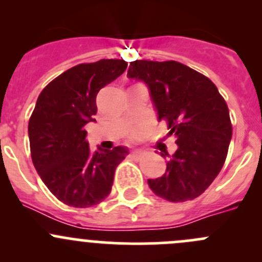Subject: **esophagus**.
<instances>
[{
    "label": "esophagus",
    "instance_id": "1",
    "mask_svg": "<svg viewBox=\"0 0 262 262\" xmlns=\"http://www.w3.org/2000/svg\"><path fill=\"white\" fill-rule=\"evenodd\" d=\"M130 157L134 158V160H138V158L141 157V152H139V150H133V152L130 153Z\"/></svg>",
    "mask_w": 262,
    "mask_h": 262
}]
</instances>
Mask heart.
Returning a JSON list of instances; mask_svg holds the SVG:
<instances>
[{
    "instance_id": "1",
    "label": "heart",
    "mask_w": 262,
    "mask_h": 262,
    "mask_svg": "<svg viewBox=\"0 0 262 262\" xmlns=\"http://www.w3.org/2000/svg\"><path fill=\"white\" fill-rule=\"evenodd\" d=\"M143 132H144L143 128H138V129H136V130H133L132 136H133V137H139V136H141V134H143Z\"/></svg>"
}]
</instances>
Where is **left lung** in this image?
<instances>
[{"label":"left lung","mask_w":262,"mask_h":262,"mask_svg":"<svg viewBox=\"0 0 262 262\" xmlns=\"http://www.w3.org/2000/svg\"><path fill=\"white\" fill-rule=\"evenodd\" d=\"M128 76L146 83L157 120L165 119L178 149L165 175L148 179L150 190L172 203L202 195L226 161L232 125L228 106L215 84L202 73L175 62L134 60Z\"/></svg>","instance_id":"8db88e82"}]
</instances>
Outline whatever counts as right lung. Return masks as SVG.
Returning <instances> with one entry per match:
<instances>
[{
    "instance_id": "add662e5",
    "label": "right lung",
    "mask_w": 262,
    "mask_h": 262,
    "mask_svg": "<svg viewBox=\"0 0 262 262\" xmlns=\"http://www.w3.org/2000/svg\"><path fill=\"white\" fill-rule=\"evenodd\" d=\"M123 59L82 63L54 78L36 100L29 120L34 167L57 199L70 207L89 208L112 191L115 168L129 150L90 149L84 125L96 121L100 90L126 70Z\"/></svg>"
}]
</instances>
